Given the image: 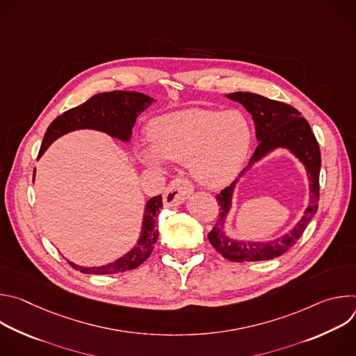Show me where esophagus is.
<instances>
[{
  "label": "esophagus",
  "mask_w": 356,
  "mask_h": 356,
  "mask_svg": "<svg viewBox=\"0 0 356 356\" xmlns=\"http://www.w3.org/2000/svg\"><path fill=\"white\" fill-rule=\"evenodd\" d=\"M194 187L190 180L184 177H177L170 181L163 193V202L166 207H176L180 206L181 202L193 193Z\"/></svg>",
  "instance_id": "obj_1"
}]
</instances>
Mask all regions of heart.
<instances>
[{"label": "heart", "mask_w": 356, "mask_h": 356, "mask_svg": "<svg viewBox=\"0 0 356 356\" xmlns=\"http://www.w3.org/2000/svg\"><path fill=\"white\" fill-rule=\"evenodd\" d=\"M152 149L140 150V159L159 166L161 158L188 162L201 184L220 187L241 170L250 146V127L235 110L188 108L155 118L149 125Z\"/></svg>", "instance_id": "b5f03b06"}]
</instances>
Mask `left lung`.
I'll return each mask as SVG.
<instances>
[{
    "label": "left lung",
    "mask_w": 356,
    "mask_h": 356,
    "mask_svg": "<svg viewBox=\"0 0 356 356\" xmlns=\"http://www.w3.org/2000/svg\"><path fill=\"white\" fill-rule=\"evenodd\" d=\"M227 97L242 104L252 115L253 122H255V131L259 143L255 149V154L249 159L246 169L250 168L252 163L262 159L268 152L282 146L291 150L300 159V162H302V165L306 166L310 175V206L304 211L302 218L289 234H286L280 239H275L266 243L236 242L234 239H229L224 234V222L231 209V197L235 181L231 186L225 187L216 197L218 206H221V213L218 214L217 224L209 234V241L216 248V250L232 262L269 261L283 255L284 252L296 245L304 229L307 228L309 222L317 213L321 168L320 146L307 120L300 117L301 114L291 106L253 92L238 91L231 92ZM246 169H243V172Z\"/></svg>",
    "instance_id": "left-lung-1"
}]
</instances>
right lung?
Returning <instances> with one entry per match:
<instances>
[{
	"instance_id": "obj_1",
	"label": "right lung",
	"mask_w": 356,
	"mask_h": 356,
	"mask_svg": "<svg viewBox=\"0 0 356 356\" xmlns=\"http://www.w3.org/2000/svg\"><path fill=\"white\" fill-rule=\"evenodd\" d=\"M152 103H154V98L136 91L118 90L95 94L84 104L74 107L55 118V121L46 129L38 158L43 155V152L54 140L74 129H97L121 140H128L131 138L136 117ZM162 207V195L152 197L146 202L140 238L138 245L134 246L125 257L113 264L98 268H83L67 261L69 265L86 275H114L138 268L150 257L152 250L155 248L154 245L159 235V231L155 228V221L156 214Z\"/></svg>"
}]
</instances>
